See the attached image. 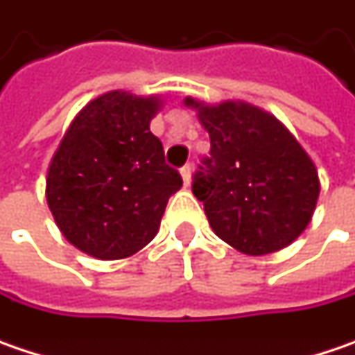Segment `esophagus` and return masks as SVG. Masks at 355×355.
<instances>
[{
	"mask_svg": "<svg viewBox=\"0 0 355 355\" xmlns=\"http://www.w3.org/2000/svg\"><path fill=\"white\" fill-rule=\"evenodd\" d=\"M182 178H184V184L186 186H190V180H191V165H184L182 167Z\"/></svg>",
	"mask_w": 355,
	"mask_h": 355,
	"instance_id": "34e87169",
	"label": "esophagus"
}]
</instances>
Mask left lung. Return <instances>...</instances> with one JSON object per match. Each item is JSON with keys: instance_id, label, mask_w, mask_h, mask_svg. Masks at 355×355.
<instances>
[{"instance_id": "1", "label": "left lung", "mask_w": 355, "mask_h": 355, "mask_svg": "<svg viewBox=\"0 0 355 355\" xmlns=\"http://www.w3.org/2000/svg\"><path fill=\"white\" fill-rule=\"evenodd\" d=\"M210 133V157L191 191L218 239L250 257L289 246L311 222L319 198L315 164L291 131L263 109L186 98Z\"/></svg>"}]
</instances>
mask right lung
I'll return each mask as SVG.
<instances>
[{
	"instance_id": "1",
	"label": "right lung",
	"mask_w": 355,
	"mask_h": 355,
	"mask_svg": "<svg viewBox=\"0 0 355 355\" xmlns=\"http://www.w3.org/2000/svg\"><path fill=\"white\" fill-rule=\"evenodd\" d=\"M162 103L155 94H101L74 116L50 162L48 208L64 239L94 259H127L149 244L182 188L149 131Z\"/></svg>"
}]
</instances>
